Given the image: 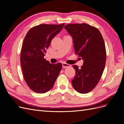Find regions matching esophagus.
Here are the masks:
<instances>
[{
    "label": "esophagus",
    "mask_w": 124,
    "mask_h": 124,
    "mask_svg": "<svg viewBox=\"0 0 124 124\" xmlns=\"http://www.w3.org/2000/svg\"><path fill=\"white\" fill-rule=\"evenodd\" d=\"M62 66L63 68H68V67H70L71 66V65L69 64H68V63H63L62 64Z\"/></svg>",
    "instance_id": "esophagus-1"
}]
</instances>
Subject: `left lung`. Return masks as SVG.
<instances>
[{
  "label": "left lung",
  "mask_w": 124,
  "mask_h": 124,
  "mask_svg": "<svg viewBox=\"0 0 124 124\" xmlns=\"http://www.w3.org/2000/svg\"><path fill=\"white\" fill-rule=\"evenodd\" d=\"M64 28L72 37L75 53L84 61L81 68L73 66L76 70L71 81L73 87L78 93H89L98 84L106 65L103 37L98 29L86 23L68 24Z\"/></svg>",
  "instance_id": "1"
}]
</instances>
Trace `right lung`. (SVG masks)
<instances>
[{"label":"right lung","mask_w":124,"mask_h":124,"mask_svg":"<svg viewBox=\"0 0 124 124\" xmlns=\"http://www.w3.org/2000/svg\"><path fill=\"white\" fill-rule=\"evenodd\" d=\"M64 25L40 24L31 28L25 37L21 52V64L26 83L36 93L49 91L61 71V63L51 64L44 56L52 40Z\"/></svg>","instance_id":"1"}]
</instances>
